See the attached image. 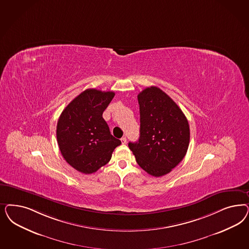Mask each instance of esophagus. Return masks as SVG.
<instances>
[{"label":"esophagus","mask_w":249,"mask_h":249,"mask_svg":"<svg viewBox=\"0 0 249 249\" xmlns=\"http://www.w3.org/2000/svg\"><path fill=\"white\" fill-rule=\"evenodd\" d=\"M121 142H122V144H124L126 143V137H123L121 138Z\"/></svg>","instance_id":"34e87169"}]
</instances>
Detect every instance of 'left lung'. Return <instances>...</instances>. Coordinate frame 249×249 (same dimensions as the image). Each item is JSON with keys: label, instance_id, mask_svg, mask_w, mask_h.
I'll return each mask as SVG.
<instances>
[{"label": "left lung", "instance_id": "8db88e82", "mask_svg": "<svg viewBox=\"0 0 249 249\" xmlns=\"http://www.w3.org/2000/svg\"><path fill=\"white\" fill-rule=\"evenodd\" d=\"M140 137L129 148L137 164L154 177L169 173L184 159L190 143V125L176 103L158 87L138 95Z\"/></svg>", "mask_w": 249, "mask_h": 249}]
</instances>
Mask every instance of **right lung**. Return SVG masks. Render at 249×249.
<instances>
[{
    "label": "right lung",
    "instance_id": "right-lung-1",
    "mask_svg": "<svg viewBox=\"0 0 249 249\" xmlns=\"http://www.w3.org/2000/svg\"><path fill=\"white\" fill-rule=\"evenodd\" d=\"M114 97L113 91L88 89L61 112L56 124L59 150L72 168L91 174L106 165L119 139L112 137L103 112Z\"/></svg>",
    "mask_w": 249,
    "mask_h": 249
}]
</instances>
